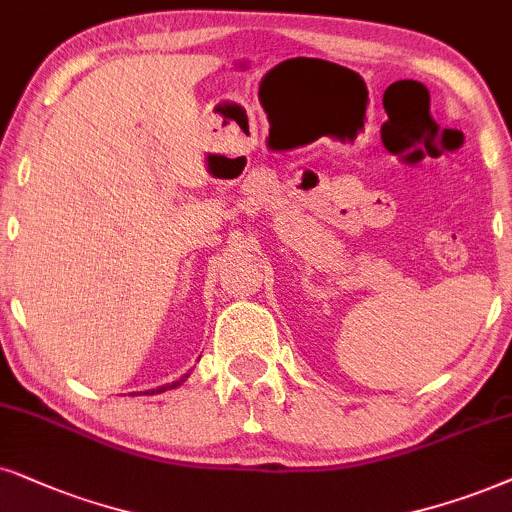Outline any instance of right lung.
Here are the masks:
<instances>
[{
	"mask_svg": "<svg viewBox=\"0 0 512 512\" xmlns=\"http://www.w3.org/2000/svg\"><path fill=\"white\" fill-rule=\"evenodd\" d=\"M186 380V375L181 380H177V383H172V385H163V387H158V390H151V394H160V392H165V390H174V387H179L181 383H184ZM148 394V392H146Z\"/></svg>",
	"mask_w": 512,
	"mask_h": 512,
	"instance_id": "add662e5",
	"label": "right lung"
}]
</instances>
